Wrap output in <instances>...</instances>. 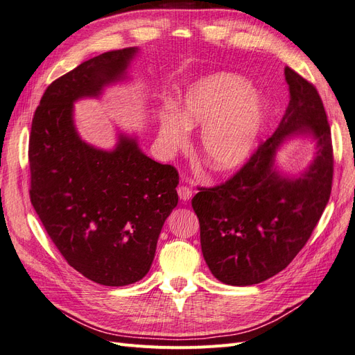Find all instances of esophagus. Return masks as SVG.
Segmentation results:
<instances>
[{
    "label": "esophagus",
    "instance_id": "34e87169",
    "mask_svg": "<svg viewBox=\"0 0 355 355\" xmlns=\"http://www.w3.org/2000/svg\"><path fill=\"white\" fill-rule=\"evenodd\" d=\"M178 196L182 201H188L192 197V191L187 185H180V187H178Z\"/></svg>",
    "mask_w": 355,
    "mask_h": 355
}]
</instances>
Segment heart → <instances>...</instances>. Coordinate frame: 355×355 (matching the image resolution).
<instances>
[{
  "label": "heart",
  "instance_id": "obj_1",
  "mask_svg": "<svg viewBox=\"0 0 355 355\" xmlns=\"http://www.w3.org/2000/svg\"><path fill=\"white\" fill-rule=\"evenodd\" d=\"M263 99L244 78L218 72L192 83L180 101V114L159 112V136L170 149L184 148L189 128L204 125L201 154L216 171H228L250 155L265 118Z\"/></svg>",
  "mask_w": 355,
  "mask_h": 355
}]
</instances>
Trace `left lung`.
<instances>
[{"label":"left lung","mask_w":355,"mask_h":355,"mask_svg":"<svg viewBox=\"0 0 355 355\" xmlns=\"http://www.w3.org/2000/svg\"><path fill=\"white\" fill-rule=\"evenodd\" d=\"M290 90L274 135L254 149L223 184L192 198L201 252L211 274L231 286L262 283L283 271L302 250L331 192L333 146L327 115L313 83L284 68ZM313 134L315 163L296 180L273 168V155L288 134Z\"/></svg>","instance_id":"8db88e82"}]
</instances>
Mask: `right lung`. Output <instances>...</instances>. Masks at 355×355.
<instances>
[{
	"mask_svg": "<svg viewBox=\"0 0 355 355\" xmlns=\"http://www.w3.org/2000/svg\"><path fill=\"white\" fill-rule=\"evenodd\" d=\"M137 49L83 62L46 89L29 135V197L65 261L89 280L120 287L153 265L157 241L178 206V170L159 164L121 136L114 151L83 142L73 102L121 80Z\"/></svg>",
	"mask_w": 355,
	"mask_h": 355,
	"instance_id": "obj_1",
	"label": "right lung"
}]
</instances>
